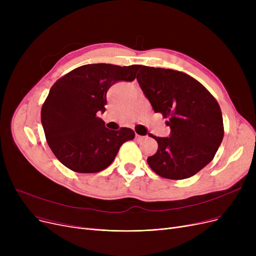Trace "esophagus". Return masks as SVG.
<instances>
[{
  "label": "esophagus",
  "mask_w": 256,
  "mask_h": 256,
  "mask_svg": "<svg viewBox=\"0 0 256 256\" xmlns=\"http://www.w3.org/2000/svg\"><path fill=\"white\" fill-rule=\"evenodd\" d=\"M145 138H146L145 136H140V135H138V134H136V140H137V141H139V142H140V141H143Z\"/></svg>",
  "instance_id": "obj_1"
}]
</instances>
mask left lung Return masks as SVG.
<instances>
[{
  "mask_svg": "<svg viewBox=\"0 0 256 256\" xmlns=\"http://www.w3.org/2000/svg\"><path fill=\"white\" fill-rule=\"evenodd\" d=\"M138 83L156 113L167 118L169 138L150 134L158 148L150 167L168 180L189 178L216 154L224 136L220 106L197 80L182 72L142 66Z\"/></svg>",
  "mask_w": 256,
  "mask_h": 256,
  "instance_id": "8db88e82",
  "label": "left lung"
}]
</instances>
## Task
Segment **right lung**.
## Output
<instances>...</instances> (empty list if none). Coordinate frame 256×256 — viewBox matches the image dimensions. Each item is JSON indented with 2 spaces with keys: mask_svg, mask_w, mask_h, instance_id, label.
Returning <instances> with one entry per match:
<instances>
[{
  "mask_svg": "<svg viewBox=\"0 0 256 256\" xmlns=\"http://www.w3.org/2000/svg\"><path fill=\"white\" fill-rule=\"evenodd\" d=\"M141 65L87 64L61 76L42 108V124L52 154L68 169L96 173L110 166L120 146L135 138L128 128L108 130L106 91L118 80H135Z\"/></svg>",
  "mask_w": 256,
  "mask_h": 256,
  "instance_id": "add662e5",
  "label": "right lung"
}]
</instances>
